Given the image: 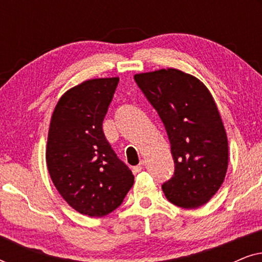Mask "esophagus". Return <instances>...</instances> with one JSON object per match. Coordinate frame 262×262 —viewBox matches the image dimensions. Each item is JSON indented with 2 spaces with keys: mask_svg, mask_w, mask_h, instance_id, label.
I'll return each instance as SVG.
<instances>
[{
  "mask_svg": "<svg viewBox=\"0 0 262 262\" xmlns=\"http://www.w3.org/2000/svg\"><path fill=\"white\" fill-rule=\"evenodd\" d=\"M144 164H145L144 161H141L138 166H136V167L134 168V170L136 171V173H139V171H141L142 169H144Z\"/></svg>",
  "mask_w": 262,
  "mask_h": 262,
  "instance_id": "obj_1",
  "label": "esophagus"
}]
</instances>
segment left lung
I'll return each mask as SVG.
<instances>
[{
  "label": "left lung",
  "instance_id": "left-lung-1",
  "mask_svg": "<svg viewBox=\"0 0 262 262\" xmlns=\"http://www.w3.org/2000/svg\"><path fill=\"white\" fill-rule=\"evenodd\" d=\"M135 81L157 111L170 142L175 170L162 185L167 199L184 209L204 205L223 184L228 138L206 85L173 69L136 74Z\"/></svg>",
  "mask_w": 262,
  "mask_h": 262
}]
</instances>
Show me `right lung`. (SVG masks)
<instances>
[{
  "label": "right lung",
  "instance_id": "1",
  "mask_svg": "<svg viewBox=\"0 0 262 262\" xmlns=\"http://www.w3.org/2000/svg\"><path fill=\"white\" fill-rule=\"evenodd\" d=\"M119 77L93 78L64 93L50 123L46 164L69 205L89 217L120 206L135 181L103 135L105 118Z\"/></svg>",
  "mask_w": 262,
  "mask_h": 262
}]
</instances>
